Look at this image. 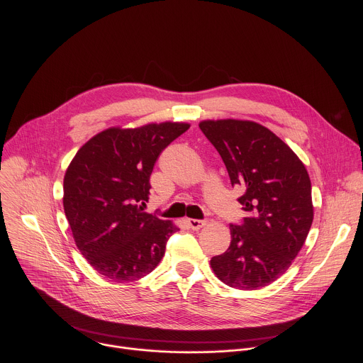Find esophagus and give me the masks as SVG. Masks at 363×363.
Here are the masks:
<instances>
[{"label":"esophagus","mask_w":363,"mask_h":363,"mask_svg":"<svg viewBox=\"0 0 363 363\" xmlns=\"http://www.w3.org/2000/svg\"><path fill=\"white\" fill-rule=\"evenodd\" d=\"M186 223H188L189 228H192V230H195V231L201 230V228L206 224L205 220H195V218H189V220H186Z\"/></svg>","instance_id":"esophagus-1"}]
</instances>
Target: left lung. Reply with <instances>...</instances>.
Segmentation results:
<instances>
[{
	"label": "left lung",
	"instance_id": "8db88e82",
	"mask_svg": "<svg viewBox=\"0 0 363 363\" xmlns=\"http://www.w3.org/2000/svg\"><path fill=\"white\" fill-rule=\"evenodd\" d=\"M199 129L221 155L248 216L230 225L231 242L211 258L230 287L255 290L287 272L313 223L312 184L297 155L272 130L251 121H203Z\"/></svg>",
	"mask_w": 363,
	"mask_h": 363
}]
</instances>
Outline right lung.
<instances>
[{
	"label": "right lung",
	"mask_w": 363,
	"mask_h": 363,
	"mask_svg": "<svg viewBox=\"0 0 363 363\" xmlns=\"http://www.w3.org/2000/svg\"><path fill=\"white\" fill-rule=\"evenodd\" d=\"M188 123L109 128L87 140L65 175V214L89 264L113 281L149 274L178 231L171 221L145 213L149 178L161 152Z\"/></svg>",
	"instance_id": "obj_1"
}]
</instances>
